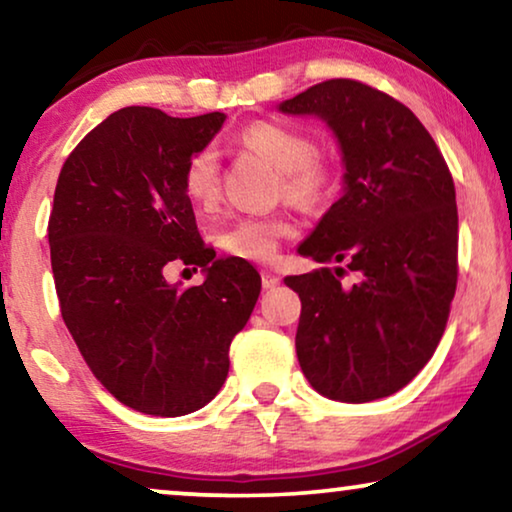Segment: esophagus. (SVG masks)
I'll return each mask as SVG.
<instances>
[{
    "mask_svg": "<svg viewBox=\"0 0 512 512\" xmlns=\"http://www.w3.org/2000/svg\"><path fill=\"white\" fill-rule=\"evenodd\" d=\"M261 282H263V289H275V286H279V282H282V277H279L277 272H272V270H263L261 272Z\"/></svg>",
    "mask_w": 512,
    "mask_h": 512,
    "instance_id": "34e87169",
    "label": "esophagus"
}]
</instances>
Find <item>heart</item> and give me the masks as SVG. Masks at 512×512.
<instances>
[{"label":"heart","instance_id":"1","mask_svg":"<svg viewBox=\"0 0 512 512\" xmlns=\"http://www.w3.org/2000/svg\"><path fill=\"white\" fill-rule=\"evenodd\" d=\"M244 149L258 153L282 172V191L296 205L312 207L331 184L326 160L314 153L312 139L277 123H254L240 135ZM184 191L195 207L212 209L221 195L219 158L212 149L193 153L184 170ZM291 233L282 216H242L219 233L226 254L251 263H268L277 256L279 240Z\"/></svg>","mask_w":512,"mask_h":512}]
</instances>
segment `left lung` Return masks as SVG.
<instances>
[{
    "instance_id": "left-lung-1",
    "label": "left lung",
    "mask_w": 512,
    "mask_h": 512,
    "mask_svg": "<svg viewBox=\"0 0 512 512\" xmlns=\"http://www.w3.org/2000/svg\"><path fill=\"white\" fill-rule=\"evenodd\" d=\"M338 139L342 195L298 247L317 263L286 277L300 296L296 354L321 396L368 403L403 389L443 338L457 289V198L443 153L412 111L352 79L277 107ZM345 264L360 277L345 287Z\"/></svg>"
}]
</instances>
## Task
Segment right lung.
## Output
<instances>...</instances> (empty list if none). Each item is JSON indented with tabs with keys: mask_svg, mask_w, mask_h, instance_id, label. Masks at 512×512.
<instances>
[{
	"mask_svg": "<svg viewBox=\"0 0 512 512\" xmlns=\"http://www.w3.org/2000/svg\"><path fill=\"white\" fill-rule=\"evenodd\" d=\"M226 114L172 118L125 107L88 132L62 165L48 244L62 319L111 396L153 417H181L219 394L228 349L247 326L261 275L205 247L184 170ZM198 264L200 287L164 275Z\"/></svg>",
	"mask_w": 512,
	"mask_h": 512,
	"instance_id": "add662e5",
	"label": "right lung"
}]
</instances>
